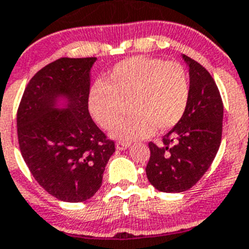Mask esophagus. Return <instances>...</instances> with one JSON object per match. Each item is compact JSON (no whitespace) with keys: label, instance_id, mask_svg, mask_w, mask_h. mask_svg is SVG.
I'll return each instance as SVG.
<instances>
[{"label":"esophagus","instance_id":"1","mask_svg":"<svg viewBox=\"0 0 249 249\" xmlns=\"http://www.w3.org/2000/svg\"><path fill=\"white\" fill-rule=\"evenodd\" d=\"M129 146H130V143L122 142V141H119V142L115 143V147H117V150H119V151L126 150V148H129Z\"/></svg>","mask_w":249,"mask_h":249}]
</instances>
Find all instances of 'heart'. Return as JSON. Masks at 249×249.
I'll return each instance as SVG.
<instances>
[{
  "label": "heart",
  "instance_id": "obj_1",
  "mask_svg": "<svg viewBox=\"0 0 249 249\" xmlns=\"http://www.w3.org/2000/svg\"><path fill=\"white\" fill-rule=\"evenodd\" d=\"M189 99V76L182 65L135 56L118 62L107 82L93 83L87 104L90 117L103 129L115 126L129 104L132 115L111 132L129 142L148 138L155 129H172L184 115Z\"/></svg>",
  "mask_w": 249,
  "mask_h": 249
}]
</instances>
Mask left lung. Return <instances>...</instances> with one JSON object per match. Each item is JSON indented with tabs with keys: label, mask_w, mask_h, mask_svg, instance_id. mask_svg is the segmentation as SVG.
<instances>
[{
	"label": "left lung",
	"mask_w": 249,
	"mask_h": 249,
	"mask_svg": "<svg viewBox=\"0 0 249 249\" xmlns=\"http://www.w3.org/2000/svg\"><path fill=\"white\" fill-rule=\"evenodd\" d=\"M189 67L190 99L184 115L163 136V146L148 143L146 176L160 192L180 193L203 177L219 151L224 104L205 67L182 55Z\"/></svg>",
	"instance_id": "left-lung-1"
}]
</instances>
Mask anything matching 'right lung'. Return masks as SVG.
Returning a JSON list of instances; mask_svg holds the SVG:
<instances>
[{
  "label": "right lung",
  "instance_id": "obj_1",
  "mask_svg": "<svg viewBox=\"0 0 249 249\" xmlns=\"http://www.w3.org/2000/svg\"><path fill=\"white\" fill-rule=\"evenodd\" d=\"M97 57H61L28 83L17 111L20 152L36 182L67 203L92 198L115 152L114 141L88 111L90 69Z\"/></svg>",
  "mask_w": 249,
  "mask_h": 249
}]
</instances>
